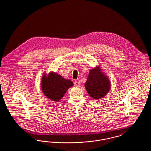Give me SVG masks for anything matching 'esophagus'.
<instances>
[{
  "label": "esophagus",
  "mask_w": 151,
  "mask_h": 151,
  "mask_svg": "<svg viewBox=\"0 0 151 151\" xmlns=\"http://www.w3.org/2000/svg\"><path fill=\"white\" fill-rule=\"evenodd\" d=\"M74 84H75V86H77V87H79L80 86V82L78 81H75V83H74Z\"/></svg>",
  "instance_id": "esophagus-1"
}]
</instances>
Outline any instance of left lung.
I'll list each match as a JSON object with an SVG mask.
<instances>
[{
    "mask_svg": "<svg viewBox=\"0 0 151 151\" xmlns=\"http://www.w3.org/2000/svg\"><path fill=\"white\" fill-rule=\"evenodd\" d=\"M85 87L91 97L99 99L108 93L110 84L108 78L102 74L98 68H96L90 70Z\"/></svg>",
    "mask_w": 151,
    "mask_h": 151,
    "instance_id": "left-lung-1",
    "label": "left lung"
}]
</instances>
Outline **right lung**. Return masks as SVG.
Here are the masks:
<instances>
[{
  "label": "right lung",
  "mask_w": 151,
  "mask_h": 151,
  "mask_svg": "<svg viewBox=\"0 0 151 151\" xmlns=\"http://www.w3.org/2000/svg\"><path fill=\"white\" fill-rule=\"evenodd\" d=\"M72 86L73 83L71 80H65L58 73H50L47 77L43 76L41 82L43 93L54 101L60 100Z\"/></svg>",
  "instance_id": "obj_1"
}]
</instances>
